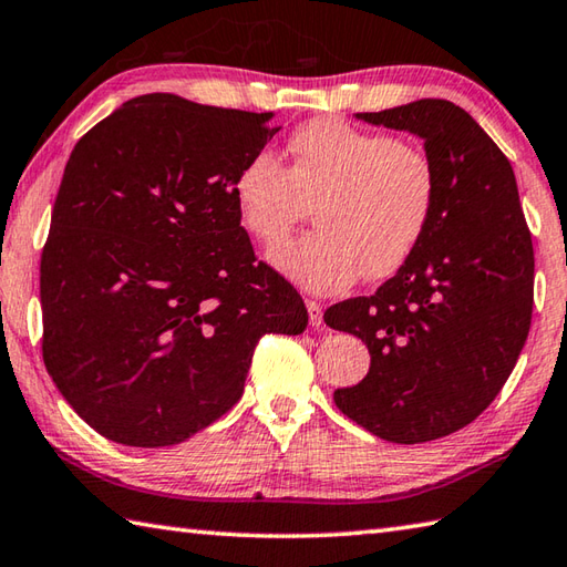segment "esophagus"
Masks as SVG:
<instances>
[{"mask_svg":"<svg viewBox=\"0 0 567 567\" xmlns=\"http://www.w3.org/2000/svg\"><path fill=\"white\" fill-rule=\"evenodd\" d=\"M305 307H307V312H310V324L312 327H322V305H319L317 300H305Z\"/></svg>","mask_w":567,"mask_h":567,"instance_id":"1","label":"esophagus"}]
</instances>
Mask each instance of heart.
<instances>
[{"instance_id": "b5f03b06", "label": "heart", "mask_w": 567, "mask_h": 567, "mask_svg": "<svg viewBox=\"0 0 567 567\" xmlns=\"http://www.w3.org/2000/svg\"><path fill=\"white\" fill-rule=\"evenodd\" d=\"M290 151L292 168L262 148L233 181L243 228L267 248L317 203L319 230L275 248L277 270L317 295L342 292L364 272L384 280L404 270L439 208V173L429 153L339 116L305 123Z\"/></svg>"}]
</instances>
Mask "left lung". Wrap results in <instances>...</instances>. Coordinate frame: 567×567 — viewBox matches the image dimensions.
Returning a JSON list of instances; mask_svg holds the SVG:
<instances>
[{
  "mask_svg": "<svg viewBox=\"0 0 567 567\" xmlns=\"http://www.w3.org/2000/svg\"><path fill=\"white\" fill-rule=\"evenodd\" d=\"M357 118L424 138L439 208L404 270L324 312L372 357L334 404L391 444H424L471 424L516 367L533 315V240L508 158L461 106L421 99Z\"/></svg>",
  "mask_w": 567,
  "mask_h": 567,
  "instance_id": "8db88e82",
  "label": "left lung"
}]
</instances>
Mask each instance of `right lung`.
I'll use <instances>...</instances> for the list:
<instances>
[{"label":"right lung","mask_w":567,"mask_h":567,"mask_svg":"<svg viewBox=\"0 0 567 567\" xmlns=\"http://www.w3.org/2000/svg\"><path fill=\"white\" fill-rule=\"evenodd\" d=\"M272 113L131 99L74 146L41 250V354L116 444L173 446L243 396L262 334H300V292L262 260L235 173Z\"/></svg>","instance_id":"add662e5"}]
</instances>
